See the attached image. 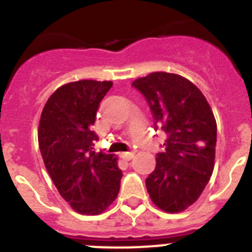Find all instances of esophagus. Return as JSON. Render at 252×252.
<instances>
[{
  "label": "esophagus",
  "instance_id": "obj_1",
  "mask_svg": "<svg viewBox=\"0 0 252 252\" xmlns=\"http://www.w3.org/2000/svg\"><path fill=\"white\" fill-rule=\"evenodd\" d=\"M122 158H124L125 160H131L133 158V153H132V151H127V153H124V154H122Z\"/></svg>",
  "mask_w": 252,
  "mask_h": 252
}]
</instances>
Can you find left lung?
Masks as SVG:
<instances>
[{"mask_svg": "<svg viewBox=\"0 0 252 252\" xmlns=\"http://www.w3.org/2000/svg\"><path fill=\"white\" fill-rule=\"evenodd\" d=\"M132 86L148 101L155 127L168 133L165 150L146 179L151 201L168 213L183 212L201 197L213 173L217 124L203 93L179 74L150 73Z\"/></svg>", "mask_w": 252, "mask_h": 252, "instance_id": "left-lung-1", "label": "left lung"}]
</instances>
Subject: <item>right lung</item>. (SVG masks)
<instances>
[{
  "instance_id": "add662e5",
  "label": "right lung",
  "mask_w": 252,
  "mask_h": 252,
  "mask_svg": "<svg viewBox=\"0 0 252 252\" xmlns=\"http://www.w3.org/2000/svg\"><path fill=\"white\" fill-rule=\"evenodd\" d=\"M112 82H70L49 97L39 122V148L60 195L75 212L94 216L116 199L122 173L115 154L95 153L92 131Z\"/></svg>"
}]
</instances>
